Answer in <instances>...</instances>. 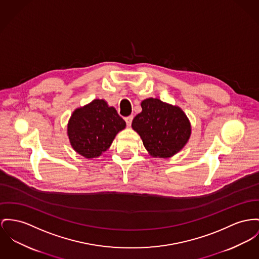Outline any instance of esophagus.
Instances as JSON below:
<instances>
[{
	"instance_id": "1",
	"label": "esophagus",
	"mask_w": 259,
	"mask_h": 259,
	"mask_svg": "<svg viewBox=\"0 0 259 259\" xmlns=\"http://www.w3.org/2000/svg\"><path fill=\"white\" fill-rule=\"evenodd\" d=\"M133 119H134V116H128V117H126V118L124 119V120H125V122H126V124H127L128 126L132 124Z\"/></svg>"
}]
</instances>
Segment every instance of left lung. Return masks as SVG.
Segmentation results:
<instances>
[{
  "mask_svg": "<svg viewBox=\"0 0 259 259\" xmlns=\"http://www.w3.org/2000/svg\"><path fill=\"white\" fill-rule=\"evenodd\" d=\"M142 111L133 120L132 127L142 139L148 153L155 158H170L188 143L191 125L179 107L147 98L141 102Z\"/></svg>",
  "mask_w": 259,
  "mask_h": 259,
  "instance_id": "left-lung-1",
  "label": "left lung"
}]
</instances>
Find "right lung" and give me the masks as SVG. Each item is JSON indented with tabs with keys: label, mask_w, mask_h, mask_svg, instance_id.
<instances>
[{
	"label": "right lung",
	"mask_w": 259,
	"mask_h": 259,
	"mask_svg": "<svg viewBox=\"0 0 259 259\" xmlns=\"http://www.w3.org/2000/svg\"><path fill=\"white\" fill-rule=\"evenodd\" d=\"M124 127L125 121L114 107H110L104 99H94L72 112L67 134L72 149L92 159L107 151Z\"/></svg>",
	"instance_id": "obj_1"
}]
</instances>
